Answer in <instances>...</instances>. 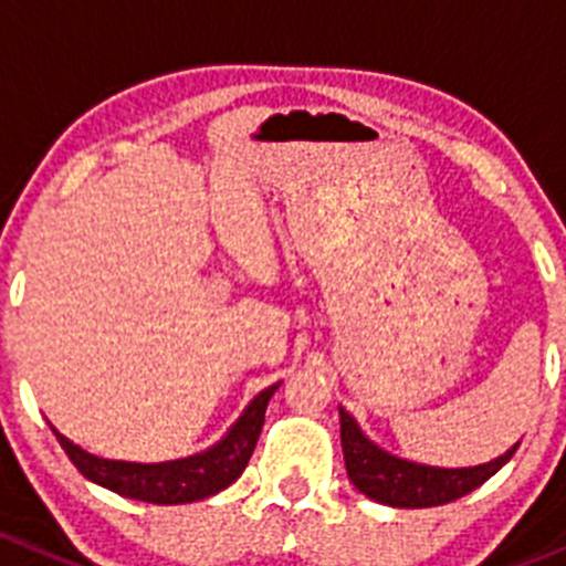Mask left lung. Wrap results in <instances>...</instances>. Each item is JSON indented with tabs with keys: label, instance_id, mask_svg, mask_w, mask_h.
Returning <instances> with one entry per match:
<instances>
[{
	"label": "left lung",
	"instance_id": "8db88e82",
	"mask_svg": "<svg viewBox=\"0 0 566 566\" xmlns=\"http://www.w3.org/2000/svg\"><path fill=\"white\" fill-rule=\"evenodd\" d=\"M340 443L346 458L348 480L371 497L374 503L394 505V509H430L447 505L458 497H467L469 491L483 485L485 480L511 461L514 450L505 452L497 461L474 469H432L419 463L399 461L379 447H374L360 432L357 421L340 408Z\"/></svg>",
	"mask_w": 566,
	"mask_h": 566
}]
</instances>
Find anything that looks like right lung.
<instances>
[{"instance_id": "add662e5", "label": "right lung", "mask_w": 566, "mask_h": 566, "mask_svg": "<svg viewBox=\"0 0 566 566\" xmlns=\"http://www.w3.org/2000/svg\"><path fill=\"white\" fill-rule=\"evenodd\" d=\"M276 388L279 385H271V388L262 390L218 447H211L203 455L187 458V461L153 463V467H147V463L103 461V458L83 452L77 443L69 441L57 430L52 432H55L63 452L69 455V461L75 463L83 478L94 480V483L105 485V489L116 491L123 497L156 505L195 503V500H203L209 494H218L220 489H226V485L240 478L242 469L251 461L259 432L265 424L268 402L276 394Z\"/></svg>"}]
</instances>
